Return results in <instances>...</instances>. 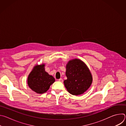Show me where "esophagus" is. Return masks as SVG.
<instances>
[{"instance_id": "esophagus-1", "label": "esophagus", "mask_w": 126, "mask_h": 126, "mask_svg": "<svg viewBox=\"0 0 126 126\" xmlns=\"http://www.w3.org/2000/svg\"><path fill=\"white\" fill-rule=\"evenodd\" d=\"M58 80H59V81H60V82H63V79H62V78L59 79Z\"/></svg>"}]
</instances>
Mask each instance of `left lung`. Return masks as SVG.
<instances>
[{
  "label": "left lung",
  "mask_w": 126,
  "mask_h": 126,
  "mask_svg": "<svg viewBox=\"0 0 126 126\" xmlns=\"http://www.w3.org/2000/svg\"><path fill=\"white\" fill-rule=\"evenodd\" d=\"M67 80L64 81L68 92L73 95H80L86 92L92 84L93 78L88 67L78 59L71 60L66 66Z\"/></svg>",
  "instance_id": "obj_1"
}]
</instances>
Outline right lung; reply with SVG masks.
Here are the masks:
<instances>
[{
  "mask_svg": "<svg viewBox=\"0 0 126 126\" xmlns=\"http://www.w3.org/2000/svg\"><path fill=\"white\" fill-rule=\"evenodd\" d=\"M45 64L35 65L27 79L29 88L37 94H43L47 91L50 86L55 80L45 71Z\"/></svg>",
  "mask_w": 126,
  "mask_h": 126,
  "instance_id": "1",
  "label": "right lung"
}]
</instances>
